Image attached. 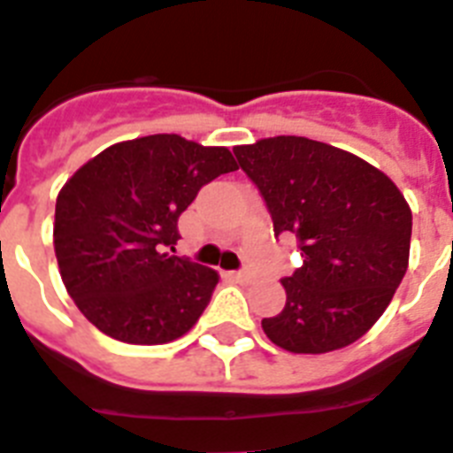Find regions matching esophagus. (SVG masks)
<instances>
[{"mask_svg": "<svg viewBox=\"0 0 453 453\" xmlns=\"http://www.w3.org/2000/svg\"><path fill=\"white\" fill-rule=\"evenodd\" d=\"M235 281H241V284H247V281H252V274L247 273V270H238V273H231Z\"/></svg>", "mask_w": 453, "mask_h": 453, "instance_id": "1", "label": "esophagus"}]
</instances>
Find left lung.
I'll return each instance as SVG.
<instances>
[{
    "mask_svg": "<svg viewBox=\"0 0 453 453\" xmlns=\"http://www.w3.org/2000/svg\"><path fill=\"white\" fill-rule=\"evenodd\" d=\"M273 218L297 238L303 265L286 304L261 320L274 346L320 355L350 346L392 303L411 258L412 212L389 176L362 157L296 134L234 149Z\"/></svg>",
    "mask_w": 453,
    "mask_h": 453,
    "instance_id": "8db88e82",
    "label": "left lung"
}]
</instances>
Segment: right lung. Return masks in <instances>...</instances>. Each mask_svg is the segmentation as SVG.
I'll return each instance as SVG.
<instances>
[{
  "label": "right lung",
  "mask_w": 453,
  "mask_h": 453,
  "mask_svg": "<svg viewBox=\"0 0 453 453\" xmlns=\"http://www.w3.org/2000/svg\"><path fill=\"white\" fill-rule=\"evenodd\" d=\"M235 169L224 146L149 134L111 144L65 180L54 208V254L88 323L137 346L192 330L219 274L168 250L176 252L180 212L196 192Z\"/></svg>",
  "instance_id": "add662e5"
}]
</instances>
